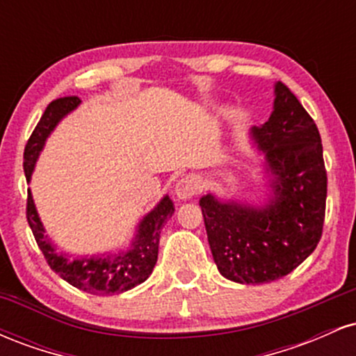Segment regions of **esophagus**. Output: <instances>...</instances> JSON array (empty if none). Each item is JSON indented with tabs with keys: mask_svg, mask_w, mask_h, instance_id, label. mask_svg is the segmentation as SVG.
I'll use <instances>...</instances> for the list:
<instances>
[{
	"mask_svg": "<svg viewBox=\"0 0 356 356\" xmlns=\"http://www.w3.org/2000/svg\"><path fill=\"white\" fill-rule=\"evenodd\" d=\"M199 189V181L195 175H184L175 182L174 194L179 201H189L191 197H194L197 194Z\"/></svg>",
	"mask_w": 356,
	"mask_h": 356,
	"instance_id": "34e87169",
	"label": "esophagus"
}]
</instances>
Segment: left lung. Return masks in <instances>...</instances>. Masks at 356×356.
I'll list each match as a JSON object with an SVG mask.
<instances>
[{
  "mask_svg": "<svg viewBox=\"0 0 356 356\" xmlns=\"http://www.w3.org/2000/svg\"><path fill=\"white\" fill-rule=\"evenodd\" d=\"M268 122L252 127L259 186L254 197L207 192L199 199L212 257L226 280L259 284L280 280L308 257L321 238L326 170L316 124L281 81Z\"/></svg>",
  "mask_w": 356,
  "mask_h": 356,
  "instance_id": "1",
  "label": "left lung"
}]
</instances>
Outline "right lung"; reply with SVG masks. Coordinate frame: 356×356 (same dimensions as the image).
<instances>
[{
	"label": "right lung",
	"mask_w": 356,
	"mask_h": 356,
	"mask_svg": "<svg viewBox=\"0 0 356 356\" xmlns=\"http://www.w3.org/2000/svg\"><path fill=\"white\" fill-rule=\"evenodd\" d=\"M79 97H65L51 102L35 127L30 140L24 147L23 169L26 182H31L36 162L47 145L48 137L65 117L80 107ZM175 207L169 194H165L147 214L138 220L134 238L125 246L113 249L104 254L75 257L67 252H58L56 244L47 234L38 211H36L33 194L28 189V224L40 249L47 257L48 264L61 280L70 283L81 291L97 296H107L113 293H124L152 275L159 256V239L164 222L174 214Z\"/></svg>",
	"instance_id": "add662e5"
}]
</instances>
